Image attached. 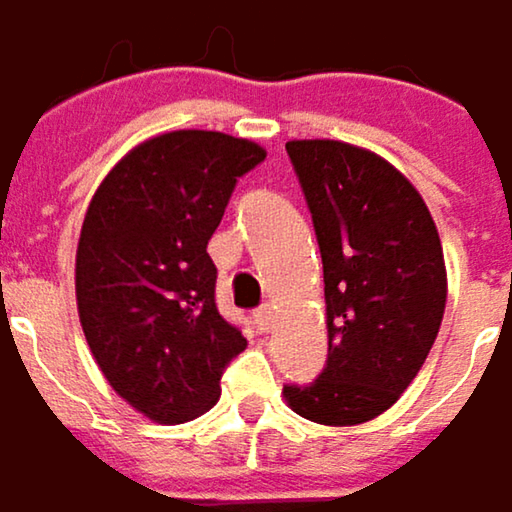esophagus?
<instances>
[{
    "mask_svg": "<svg viewBox=\"0 0 512 512\" xmlns=\"http://www.w3.org/2000/svg\"><path fill=\"white\" fill-rule=\"evenodd\" d=\"M255 322H257V328L263 331V334H269L272 328H275V307H260L255 313Z\"/></svg>",
    "mask_w": 512,
    "mask_h": 512,
    "instance_id": "obj_1",
    "label": "esophagus"
}]
</instances>
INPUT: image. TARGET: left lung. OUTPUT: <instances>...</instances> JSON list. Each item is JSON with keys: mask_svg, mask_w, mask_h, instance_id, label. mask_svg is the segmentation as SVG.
Returning <instances> with one entry per match:
<instances>
[{"mask_svg": "<svg viewBox=\"0 0 512 512\" xmlns=\"http://www.w3.org/2000/svg\"><path fill=\"white\" fill-rule=\"evenodd\" d=\"M325 275L328 360L287 404L346 428L390 410L440 334L448 296L434 216L381 155L340 140H290Z\"/></svg>", "mask_w": 512, "mask_h": 512, "instance_id": "1", "label": "left lung"}]
</instances>
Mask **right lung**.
Segmentation results:
<instances>
[{
	"instance_id": "right-lung-1",
	"label": "right lung",
	"mask_w": 512,
	"mask_h": 512,
	"mask_svg": "<svg viewBox=\"0 0 512 512\" xmlns=\"http://www.w3.org/2000/svg\"><path fill=\"white\" fill-rule=\"evenodd\" d=\"M266 152L222 131H169L105 175L75 252L78 319L102 375L134 410L181 425L219 398L246 349L216 310L208 240Z\"/></svg>"
}]
</instances>
